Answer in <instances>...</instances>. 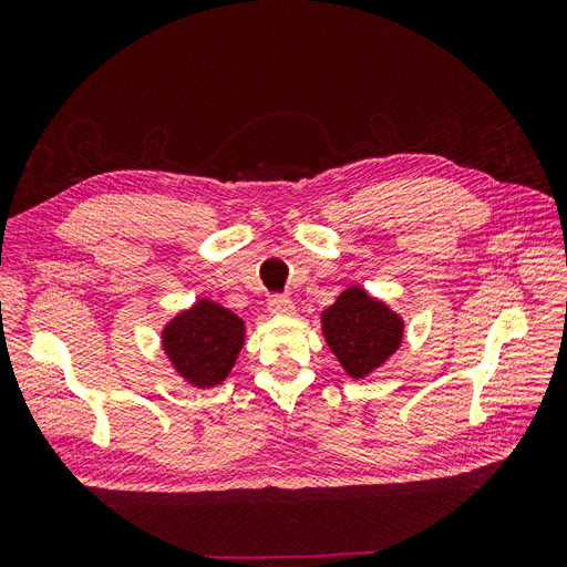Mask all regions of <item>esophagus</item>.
I'll use <instances>...</instances> for the list:
<instances>
[{
    "label": "esophagus",
    "mask_w": 567,
    "mask_h": 567,
    "mask_svg": "<svg viewBox=\"0 0 567 567\" xmlns=\"http://www.w3.org/2000/svg\"><path fill=\"white\" fill-rule=\"evenodd\" d=\"M267 307H269V312H271V315H293V312H296V305H293V300L286 298V296H281V293H274V296L269 298Z\"/></svg>",
    "instance_id": "esophagus-1"
}]
</instances>
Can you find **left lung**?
<instances>
[{"label":"left lung","mask_w":567,"mask_h":567,"mask_svg":"<svg viewBox=\"0 0 567 567\" xmlns=\"http://www.w3.org/2000/svg\"><path fill=\"white\" fill-rule=\"evenodd\" d=\"M323 336L352 379H362L400 348L402 319L362 288H348L321 315Z\"/></svg>","instance_id":"1"}]
</instances>
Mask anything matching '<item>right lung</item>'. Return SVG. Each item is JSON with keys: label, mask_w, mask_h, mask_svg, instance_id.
Masks as SVG:
<instances>
[{"label": "right lung", "mask_w": 567, "mask_h": 567, "mask_svg": "<svg viewBox=\"0 0 567 567\" xmlns=\"http://www.w3.org/2000/svg\"><path fill=\"white\" fill-rule=\"evenodd\" d=\"M163 346L186 381L210 388L231 371L244 346V321L225 307L200 300L167 326Z\"/></svg>", "instance_id": "add662e5"}]
</instances>
